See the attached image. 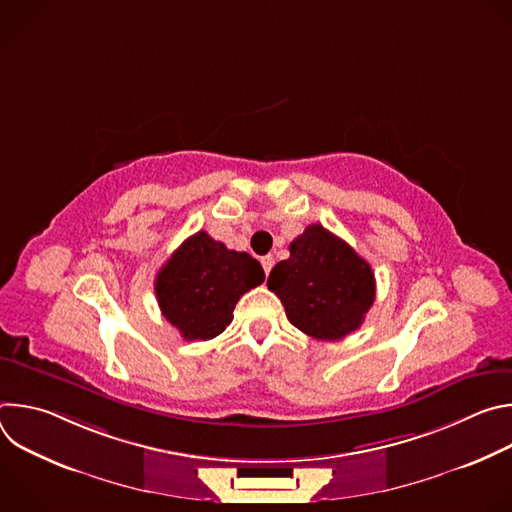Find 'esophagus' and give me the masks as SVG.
<instances>
[{"mask_svg": "<svg viewBox=\"0 0 512 512\" xmlns=\"http://www.w3.org/2000/svg\"><path fill=\"white\" fill-rule=\"evenodd\" d=\"M261 265H263V271H265V275H269V271H271V267H273V257H271V255H265V257H261Z\"/></svg>", "mask_w": 512, "mask_h": 512, "instance_id": "obj_1", "label": "esophagus"}]
</instances>
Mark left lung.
<instances>
[{
	"mask_svg": "<svg viewBox=\"0 0 512 512\" xmlns=\"http://www.w3.org/2000/svg\"><path fill=\"white\" fill-rule=\"evenodd\" d=\"M267 287L281 300L287 320L316 340H340L358 330L375 302V273L346 241L310 225L289 243Z\"/></svg>",
	"mask_w": 512,
	"mask_h": 512,
	"instance_id": "left-lung-1",
	"label": "left lung"
}]
</instances>
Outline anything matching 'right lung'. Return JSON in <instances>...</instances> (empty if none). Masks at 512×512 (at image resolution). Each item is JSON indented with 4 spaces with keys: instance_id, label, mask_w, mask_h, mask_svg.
<instances>
[{
    "instance_id": "right-lung-1",
    "label": "right lung",
    "mask_w": 512,
    "mask_h": 512,
    "mask_svg": "<svg viewBox=\"0 0 512 512\" xmlns=\"http://www.w3.org/2000/svg\"><path fill=\"white\" fill-rule=\"evenodd\" d=\"M263 279L261 263L249 253L231 251L198 231L158 271L156 298L184 340H210L225 332L241 296Z\"/></svg>"
}]
</instances>
